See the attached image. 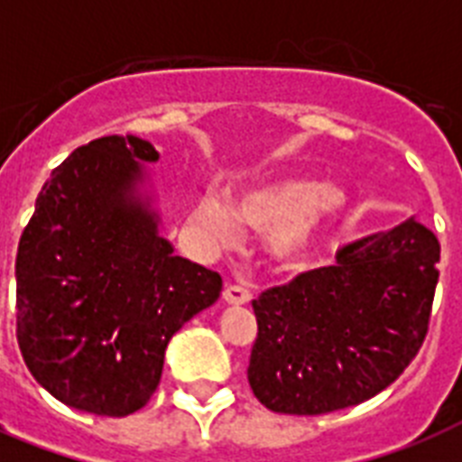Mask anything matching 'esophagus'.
<instances>
[{"label": "esophagus", "mask_w": 462, "mask_h": 462, "mask_svg": "<svg viewBox=\"0 0 462 462\" xmlns=\"http://www.w3.org/2000/svg\"><path fill=\"white\" fill-rule=\"evenodd\" d=\"M223 300L227 304H249L252 292L246 288H242V285H227V288L223 290Z\"/></svg>", "instance_id": "obj_1"}]
</instances>
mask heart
I'll list each match as a JSON object with an SVG mask.
<instances>
[{"label":"heart","instance_id":"b5f03b06","mask_svg":"<svg viewBox=\"0 0 462 462\" xmlns=\"http://www.w3.org/2000/svg\"><path fill=\"white\" fill-rule=\"evenodd\" d=\"M350 208V196L337 184L309 177H278L242 189L232 208L213 196L196 203L194 223L213 242L235 245L239 225L263 235V249L278 271L302 268L328 237L330 227Z\"/></svg>","mask_w":462,"mask_h":462}]
</instances>
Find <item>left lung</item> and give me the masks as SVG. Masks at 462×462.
I'll list each match as a JSON object with an SVG mask.
<instances>
[{"instance_id":"8db88e82","label":"left lung","mask_w":462,"mask_h":462,"mask_svg":"<svg viewBox=\"0 0 462 462\" xmlns=\"http://www.w3.org/2000/svg\"><path fill=\"white\" fill-rule=\"evenodd\" d=\"M439 256L437 235L408 217L337 249L336 266L261 292L246 369L261 405L323 415L391 386L430 328Z\"/></svg>"}]
</instances>
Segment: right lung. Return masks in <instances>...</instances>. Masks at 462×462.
Instances as JSON below:
<instances>
[{"instance_id":"obj_1","label":"right lung","mask_w":462,"mask_h":462,"mask_svg":"<svg viewBox=\"0 0 462 462\" xmlns=\"http://www.w3.org/2000/svg\"><path fill=\"white\" fill-rule=\"evenodd\" d=\"M136 136L76 148L35 201L16 254L18 347L40 386L69 408L125 417L151 401L165 347L217 302L223 278L174 256L160 235Z\"/></svg>"}]
</instances>
